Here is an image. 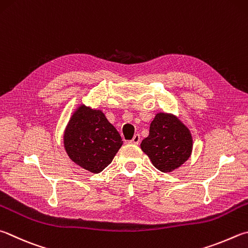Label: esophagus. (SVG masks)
<instances>
[{
	"label": "esophagus",
	"instance_id": "34e87169",
	"mask_svg": "<svg viewBox=\"0 0 248 248\" xmlns=\"http://www.w3.org/2000/svg\"><path fill=\"white\" fill-rule=\"evenodd\" d=\"M140 141H141V137H140L139 133H137V134H134V137H133L131 141H130V143H131V144H139Z\"/></svg>",
	"mask_w": 248,
	"mask_h": 248
}]
</instances>
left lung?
<instances>
[{"mask_svg":"<svg viewBox=\"0 0 248 248\" xmlns=\"http://www.w3.org/2000/svg\"><path fill=\"white\" fill-rule=\"evenodd\" d=\"M154 167L171 172L190 158L193 150L192 134L178 117L158 112L150 125V134L141 143Z\"/></svg>","mask_w":248,"mask_h":248,"instance_id":"8db88e82","label":"left lung"}]
</instances>
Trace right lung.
<instances>
[{
    "instance_id": "obj_1",
    "label": "right lung",
    "mask_w": 248,
    "mask_h": 248,
    "mask_svg": "<svg viewBox=\"0 0 248 248\" xmlns=\"http://www.w3.org/2000/svg\"><path fill=\"white\" fill-rule=\"evenodd\" d=\"M123 139L100 109L81 104L71 115L64 132L69 158L92 173H100L114 159Z\"/></svg>"
}]
</instances>
